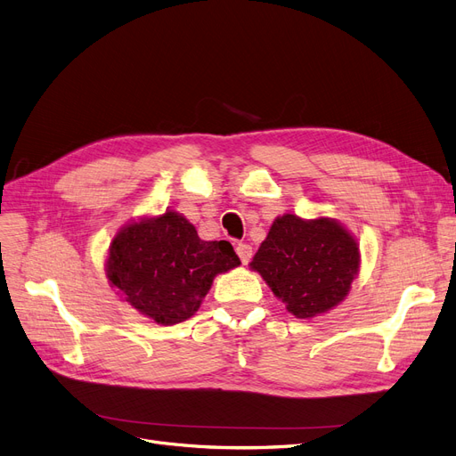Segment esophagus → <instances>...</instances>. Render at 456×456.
I'll use <instances>...</instances> for the list:
<instances>
[{"label": "esophagus", "mask_w": 456, "mask_h": 456, "mask_svg": "<svg viewBox=\"0 0 456 456\" xmlns=\"http://www.w3.org/2000/svg\"><path fill=\"white\" fill-rule=\"evenodd\" d=\"M237 256H239V257H240V261L246 265V263H249L251 256H254V249H251V246H249V244L240 242V244H237Z\"/></svg>", "instance_id": "esophagus-1"}]
</instances>
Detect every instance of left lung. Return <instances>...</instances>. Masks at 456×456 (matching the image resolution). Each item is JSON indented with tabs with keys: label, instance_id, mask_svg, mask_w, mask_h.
Masks as SVG:
<instances>
[{
	"label": "left lung",
	"instance_id": "8db88e82",
	"mask_svg": "<svg viewBox=\"0 0 456 456\" xmlns=\"http://www.w3.org/2000/svg\"><path fill=\"white\" fill-rule=\"evenodd\" d=\"M285 310L298 319L330 312L349 295L361 249L338 219L278 216L249 263Z\"/></svg>",
	"mask_w": 456,
	"mask_h": 456
}]
</instances>
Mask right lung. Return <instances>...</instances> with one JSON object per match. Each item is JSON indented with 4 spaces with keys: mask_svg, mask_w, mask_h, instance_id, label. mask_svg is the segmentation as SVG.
<instances>
[{
    "mask_svg": "<svg viewBox=\"0 0 456 456\" xmlns=\"http://www.w3.org/2000/svg\"><path fill=\"white\" fill-rule=\"evenodd\" d=\"M240 265L227 240H200L180 212L131 219L107 249L109 285L158 325H176L202 305L217 274Z\"/></svg>",
    "mask_w": 456,
    "mask_h": 456,
    "instance_id": "obj_1",
    "label": "right lung"
}]
</instances>
